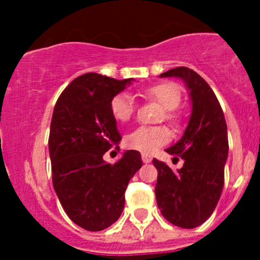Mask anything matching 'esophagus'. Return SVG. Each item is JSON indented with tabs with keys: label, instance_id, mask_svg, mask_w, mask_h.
Instances as JSON below:
<instances>
[{
	"label": "esophagus",
	"instance_id": "obj_1",
	"mask_svg": "<svg viewBox=\"0 0 260 260\" xmlns=\"http://www.w3.org/2000/svg\"><path fill=\"white\" fill-rule=\"evenodd\" d=\"M142 160H143V162H151L152 161V157H151L150 155H146V153H143V155H142Z\"/></svg>",
	"mask_w": 260,
	"mask_h": 260
}]
</instances>
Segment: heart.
<instances>
[{
    "label": "heart",
    "mask_w": 260,
    "mask_h": 260,
    "mask_svg": "<svg viewBox=\"0 0 260 260\" xmlns=\"http://www.w3.org/2000/svg\"><path fill=\"white\" fill-rule=\"evenodd\" d=\"M142 96L148 100H153L164 108L161 118L171 122L172 125H178L180 116L174 109L178 108L181 103V91L173 83L164 82L146 88ZM110 113L118 122H127L134 116L135 104L133 99L126 93H118L110 100ZM171 141V133L164 126H139L128 133L125 138V143L128 148L139 151L142 153H152L158 147L164 146Z\"/></svg>",
    "instance_id": "obj_1"
}]
</instances>
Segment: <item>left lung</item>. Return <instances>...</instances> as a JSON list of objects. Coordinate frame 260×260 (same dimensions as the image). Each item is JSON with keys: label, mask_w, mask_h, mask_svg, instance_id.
I'll use <instances>...</instances> for the list:
<instances>
[{"label": "left lung", "mask_w": 260, "mask_h": 260, "mask_svg": "<svg viewBox=\"0 0 260 260\" xmlns=\"http://www.w3.org/2000/svg\"><path fill=\"white\" fill-rule=\"evenodd\" d=\"M160 77H177L185 82L192 110L183 137L167 150L169 155L183 158V167L173 172L165 162L152 160L157 169L156 201L168 221L192 229L212 215L224 187L229 150L226 122L212 88L198 73L180 66Z\"/></svg>", "instance_id": "left-lung-1"}]
</instances>
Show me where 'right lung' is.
Segmentation results:
<instances>
[{
  "mask_svg": "<svg viewBox=\"0 0 260 260\" xmlns=\"http://www.w3.org/2000/svg\"><path fill=\"white\" fill-rule=\"evenodd\" d=\"M132 79L88 73L66 87L53 109L49 133L52 182L62 207L80 228L99 232L116 222L130 178L142 167L141 153L125 151L113 165L103 156L121 135L110 100Z\"/></svg>",
  "mask_w": 260,
  "mask_h": 260,
  "instance_id": "1",
  "label": "right lung"
}]
</instances>
